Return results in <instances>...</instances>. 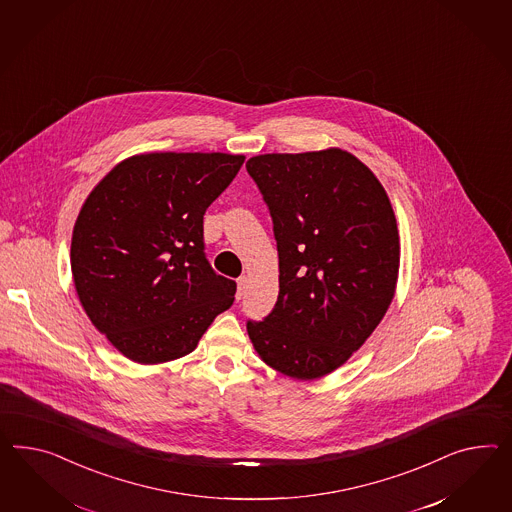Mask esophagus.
Segmentation results:
<instances>
[{
  "instance_id": "esophagus-1",
  "label": "esophagus",
  "mask_w": 512,
  "mask_h": 512,
  "mask_svg": "<svg viewBox=\"0 0 512 512\" xmlns=\"http://www.w3.org/2000/svg\"><path fill=\"white\" fill-rule=\"evenodd\" d=\"M238 289H236V300H242L244 298V294H246V289H248V277H238Z\"/></svg>"
}]
</instances>
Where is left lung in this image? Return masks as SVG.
Here are the masks:
<instances>
[{
  "label": "left lung",
  "instance_id": "8db88e82",
  "mask_svg": "<svg viewBox=\"0 0 512 512\" xmlns=\"http://www.w3.org/2000/svg\"><path fill=\"white\" fill-rule=\"evenodd\" d=\"M249 177L274 223L279 294L248 320L261 360L313 380L341 367L386 315L401 244L393 208L373 171L341 149L261 154Z\"/></svg>",
  "mask_w": 512,
  "mask_h": 512
}]
</instances>
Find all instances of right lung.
Returning <instances> with one entry per match:
<instances>
[{
  "label": "right lung",
  "instance_id": "right-lung-1",
  "mask_svg": "<svg viewBox=\"0 0 512 512\" xmlns=\"http://www.w3.org/2000/svg\"><path fill=\"white\" fill-rule=\"evenodd\" d=\"M242 154L149 152L126 158L85 199L70 268L82 307L128 360H177L235 302L207 261L203 216Z\"/></svg>",
  "mask_w": 512,
  "mask_h": 512
}]
</instances>
